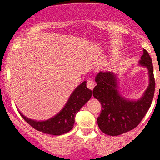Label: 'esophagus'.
Here are the masks:
<instances>
[{
    "instance_id": "esophagus-1",
    "label": "esophagus",
    "mask_w": 160,
    "mask_h": 160,
    "mask_svg": "<svg viewBox=\"0 0 160 160\" xmlns=\"http://www.w3.org/2000/svg\"><path fill=\"white\" fill-rule=\"evenodd\" d=\"M87 87H88V88H89L90 90H93L94 88V82L92 80H88V81H87Z\"/></svg>"
}]
</instances>
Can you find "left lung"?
I'll list each match as a JSON object with an SVG mask.
<instances>
[{
	"instance_id": "8db88e82",
	"label": "left lung",
	"mask_w": 160,
	"mask_h": 160,
	"mask_svg": "<svg viewBox=\"0 0 160 160\" xmlns=\"http://www.w3.org/2000/svg\"><path fill=\"white\" fill-rule=\"evenodd\" d=\"M139 64L148 70L149 85L138 100H128L119 94L116 75L112 72H100L95 77L97 86L93 89V96L102 106L98 124L106 134L117 136L135 128L150 108L154 95L155 80L152 60L145 49Z\"/></svg>"
}]
</instances>
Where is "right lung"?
<instances>
[{
    "label": "right lung",
    "mask_w": 160,
    "mask_h": 160,
    "mask_svg": "<svg viewBox=\"0 0 160 160\" xmlns=\"http://www.w3.org/2000/svg\"><path fill=\"white\" fill-rule=\"evenodd\" d=\"M92 90L86 87V82H82L75 88L68 98L65 106L55 116L45 121L31 120L20 112L23 120L32 128L47 134L61 135L68 132L73 128L75 116L80 108L89 100Z\"/></svg>",
    "instance_id": "right-lung-1"
}]
</instances>
